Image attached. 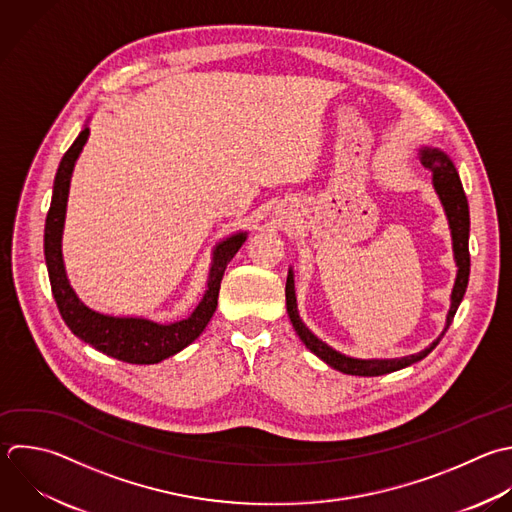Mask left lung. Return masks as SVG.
<instances>
[{"instance_id":"1","label":"left lung","mask_w":512,"mask_h":512,"mask_svg":"<svg viewBox=\"0 0 512 512\" xmlns=\"http://www.w3.org/2000/svg\"><path fill=\"white\" fill-rule=\"evenodd\" d=\"M420 162L432 174V184H434V188L440 196V202H442L444 210H446L450 232H452L454 258H456V266H458V274H456V282H454V290H452V304H450V310H448V316H446V328L440 334V338H442L446 334L448 326L452 324V318H454V314L458 310V304H460V300L466 292V286H468V274H470V254H468L470 216H468V202H466V194L462 190V182H460L458 172H456L454 164L450 162V158L440 150L424 148V150H420ZM286 308H288L290 322H292L294 330L298 332L300 340L306 344V348L310 352H314L318 358H322L328 366H332V368H336L344 374H352V376H380V374H388V372L406 368V366L422 360L440 342V338H438L418 354L404 356V358H392V360H360V358L344 356V354L332 350L322 340H318L304 326V322L300 320L298 308H296L292 272H288V278H286Z\"/></svg>"}]
</instances>
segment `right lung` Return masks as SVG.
Returning a JSON list of instances; mask_svg holds the SVG:
<instances>
[{
  "label": "right lung",
  "mask_w": 512,
  "mask_h": 512,
  "mask_svg": "<svg viewBox=\"0 0 512 512\" xmlns=\"http://www.w3.org/2000/svg\"><path fill=\"white\" fill-rule=\"evenodd\" d=\"M90 130L84 128L70 150L64 154L56 180H54V194L52 204L46 218V234H44V254L52 284V294L56 298L58 310L68 324V328L94 346L96 350L118 358L130 364H156L164 358L174 356L188 344H192L208 326L212 314L218 306V292L224 270L234 254L246 240V234H234L232 238L224 240L214 250V262L210 268L208 290L202 302L196 306L190 318L174 322V324H156L144 318H114L106 314H98L84 306L76 292L72 290L64 260H62V230L66 218V204L70 192V178L74 164L88 142Z\"/></svg>",
  "instance_id": "1"
}]
</instances>
